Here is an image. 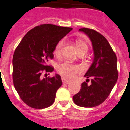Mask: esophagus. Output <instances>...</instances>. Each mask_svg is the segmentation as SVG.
Here are the masks:
<instances>
[{
	"label": "esophagus",
	"mask_w": 130,
	"mask_h": 130,
	"mask_svg": "<svg viewBox=\"0 0 130 130\" xmlns=\"http://www.w3.org/2000/svg\"><path fill=\"white\" fill-rule=\"evenodd\" d=\"M62 80L64 84H68V83H70V80H68L65 79L64 78H62Z\"/></svg>",
	"instance_id": "1"
}]
</instances>
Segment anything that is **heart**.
Returning <instances> with one entry per match:
<instances>
[{
	"label": "heart",
	"mask_w": 130,
	"mask_h": 130,
	"mask_svg": "<svg viewBox=\"0 0 130 130\" xmlns=\"http://www.w3.org/2000/svg\"><path fill=\"white\" fill-rule=\"evenodd\" d=\"M64 41L61 40L57 43V45L55 47L54 54V55L58 56L61 54L62 48L64 45ZM76 45L77 48L78 52H85V54L87 53L88 50V46L87 43L85 41L82 40H78L76 42ZM80 68L79 66L76 65V64H71L68 62H63L60 63L57 66V70L59 73L64 77L67 78H71L74 76L75 74H76L79 71Z\"/></svg>",
	"instance_id": "b5f03b06"
}]
</instances>
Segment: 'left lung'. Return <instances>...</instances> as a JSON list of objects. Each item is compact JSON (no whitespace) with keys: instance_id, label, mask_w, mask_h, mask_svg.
<instances>
[{"instance_id":"8db88e82","label":"left lung","mask_w":130,"mask_h":130,"mask_svg":"<svg viewBox=\"0 0 130 130\" xmlns=\"http://www.w3.org/2000/svg\"><path fill=\"white\" fill-rule=\"evenodd\" d=\"M91 40L94 52L93 62L85 74L87 80L91 78V85L84 82L81 89L73 96L78 106L94 107L101 104L108 97L118 80L117 57L106 38L94 30L82 28Z\"/></svg>"}]
</instances>
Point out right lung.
Returning <instances> with one entry per match:
<instances>
[{
	"instance_id": "add662e5",
	"label": "right lung",
	"mask_w": 130,
	"mask_h": 130,
	"mask_svg": "<svg viewBox=\"0 0 130 130\" xmlns=\"http://www.w3.org/2000/svg\"><path fill=\"white\" fill-rule=\"evenodd\" d=\"M72 29L43 24L27 32L14 51L12 79L14 88L25 103L34 109H44L54 102L62 85L61 77L42 78L54 68L47 64L54 58L57 43Z\"/></svg>"
}]
</instances>
